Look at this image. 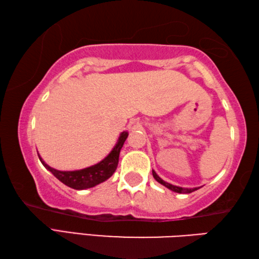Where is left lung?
I'll list each match as a JSON object with an SVG mask.
<instances>
[{
	"label": "left lung",
	"mask_w": 259,
	"mask_h": 259,
	"mask_svg": "<svg viewBox=\"0 0 259 259\" xmlns=\"http://www.w3.org/2000/svg\"><path fill=\"white\" fill-rule=\"evenodd\" d=\"M152 175H153V178H155V180L157 181V182H159L160 184L164 185V187H166L167 189L171 190V191H174V192H178V193H191V192L196 191V190H198V189H199V188H193V189L181 188V187H176V185H173V184L167 183V182H165L164 180H161V179L159 178V176L157 175V173H156L155 170H152Z\"/></svg>",
	"instance_id": "8db88e82"
}]
</instances>
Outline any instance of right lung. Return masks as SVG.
<instances>
[{"instance_id":"obj_1","label":"right lung","mask_w":259,"mask_h":259,"mask_svg":"<svg viewBox=\"0 0 259 259\" xmlns=\"http://www.w3.org/2000/svg\"><path fill=\"white\" fill-rule=\"evenodd\" d=\"M127 137H128V133L122 132L119 139H118L116 146L113 147L111 152L109 153L103 160L100 161L97 165H93L84 169L70 171L58 170L45 164L42 158L39 156L38 157L45 168L51 171L60 182L66 184L67 187L75 190L90 189L104 182V181H107L113 173H115L118 166V160H119V153Z\"/></svg>"}]
</instances>
